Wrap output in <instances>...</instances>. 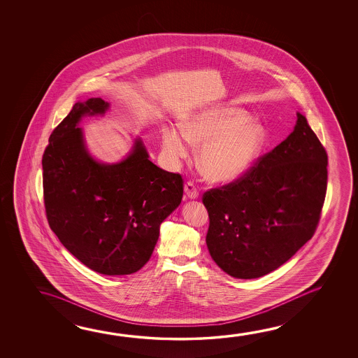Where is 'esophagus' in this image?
Here are the masks:
<instances>
[{
    "label": "esophagus",
    "mask_w": 358,
    "mask_h": 358,
    "mask_svg": "<svg viewBox=\"0 0 358 358\" xmlns=\"http://www.w3.org/2000/svg\"><path fill=\"white\" fill-rule=\"evenodd\" d=\"M185 194L189 199H196L199 197V191H197V188L194 187L192 182H187L185 185Z\"/></svg>",
    "instance_id": "1"
}]
</instances>
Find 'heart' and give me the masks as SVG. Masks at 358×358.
<instances>
[{
  "instance_id": "obj_1",
  "label": "heart",
  "mask_w": 358,
  "mask_h": 358,
  "mask_svg": "<svg viewBox=\"0 0 358 358\" xmlns=\"http://www.w3.org/2000/svg\"><path fill=\"white\" fill-rule=\"evenodd\" d=\"M176 129L162 131V148L172 162L188 155V141L202 146L199 169L210 181L229 183L245 176L259 159L268 141L264 124L251 120L241 108L222 107L199 112L181 122Z\"/></svg>"
}]
</instances>
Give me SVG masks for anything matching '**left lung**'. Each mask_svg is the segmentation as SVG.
Masks as SVG:
<instances>
[{
  "label": "left lung",
  "mask_w": 358,
  "mask_h": 358,
  "mask_svg": "<svg viewBox=\"0 0 358 358\" xmlns=\"http://www.w3.org/2000/svg\"><path fill=\"white\" fill-rule=\"evenodd\" d=\"M327 189V153L303 115L285 141L245 176L212 188L206 243L227 275L251 280L277 270L312 238Z\"/></svg>",
  "instance_id": "1"
}]
</instances>
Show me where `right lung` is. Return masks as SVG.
Instances as JSON below:
<instances>
[{"label":"right lung","instance_id":"1","mask_svg":"<svg viewBox=\"0 0 358 358\" xmlns=\"http://www.w3.org/2000/svg\"><path fill=\"white\" fill-rule=\"evenodd\" d=\"M108 107L99 97L77 102L53 129L42 157L43 199L50 227L78 261L101 275H131L151 257L183 181L148 159L141 138L117 164L96 161L77 124Z\"/></svg>","mask_w":358,"mask_h":358}]
</instances>
